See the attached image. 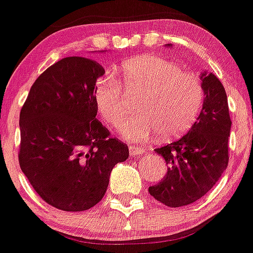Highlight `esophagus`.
I'll use <instances>...</instances> for the list:
<instances>
[{
	"label": "esophagus",
	"instance_id": "esophagus-1",
	"mask_svg": "<svg viewBox=\"0 0 253 253\" xmlns=\"http://www.w3.org/2000/svg\"><path fill=\"white\" fill-rule=\"evenodd\" d=\"M144 153V149L143 148H139V146H129V154L131 156H136V155H141Z\"/></svg>",
	"mask_w": 253,
	"mask_h": 253
}]
</instances>
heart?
Returning a JSON list of instances; mask_svg holds the SVG:
<instances>
[{"mask_svg":"<svg viewBox=\"0 0 253 253\" xmlns=\"http://www.w3.org/2000/svg\"><path fill=\"white\" fill-rule=\"evenodd\" d=\"M143 92L136 102L138 115L120 124L124 139L145 143L160 134L163 139H174L186 133L203 108L204 86L200 78L181 72L174 62L154 54L135 57L124 62L119 82L112 76L102 77L94 86V102L103 119L117 126L126 113L123 94Z\"/></svg>","mask_w":253,"mask_h":253,"instance_id":"1","label":"heart"}]
</instances>
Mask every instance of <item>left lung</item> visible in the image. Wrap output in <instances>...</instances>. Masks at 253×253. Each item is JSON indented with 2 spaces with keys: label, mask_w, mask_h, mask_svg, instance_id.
Instances as JSON below:
<instances>
[{
  "label": "left lung",
  "mask_w": 253,
  "mask_h": 253,
  "mask_svg": "<svg viewBox=\"0 0 253 253\" xmlns=\"http://www.w3.org/2000/svg\"><path fill=\"white\" fill-rule=\"evenodd\" d=\"M203 110L186 135L155 149L168 172L149 194L169 208L195 203L208 194L228 165L231 118L225 88L212 73H203Z\"/></svg>",
  "instance_id": "8db88e82"
}]
</instances>
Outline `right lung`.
Masks as SVG:
<instances>
[{
	"instance_id": "obj_1",
	"label": "right lung",
	"mask_w": 253,
	"mask_h": 253,
	"mask_svg": "<svg viewBox=\"0 0 253 253\" xmlns=\"http://www.w3.org/2000/svg\"><path fill=\"white\" fill-rule=\"evenodd\" d=\"M104 68L93 59L66 57L31 86L20 113L21 170L43 201L84 211L104 196L113 168L128 145L97 119L94 86Z\"/></svg>"
}]
</instances>
